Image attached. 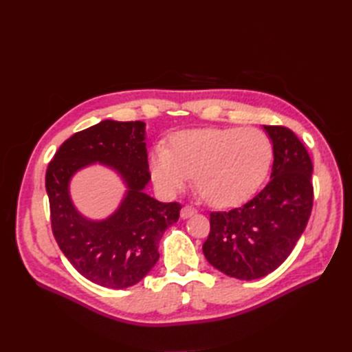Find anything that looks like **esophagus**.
<instances>
[{"mask_svg": "<svg viewBox=\"0 0 352 352\" xmlns=\"http://www.w3.org/2000/svg\"><path fill=\"white\" fill-rule=\"evenodd\" d=\"M195 212H197V210H195L194 207L185 206L182 210H180V217H182V219H188V217H190V216H194Z\"/></svg>", "mask_w": 352, "mask_h": 352, "instance_id": "esophagus-1", "label": "esophagus"}]
</instances>
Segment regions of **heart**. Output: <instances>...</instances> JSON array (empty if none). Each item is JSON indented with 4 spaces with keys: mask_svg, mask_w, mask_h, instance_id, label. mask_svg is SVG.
<instances>
[{
    "mask_svg": "<svg viewBox=\"0 0 352 352\" xmlns=\"http://www.w3.org/2000/svg\"><path fill=\"white\" fill-rule=\"evenodd\" d=\"M150 153V172L160 192L175 195L194 173V184L216 207L235 206L261 184L272 162V142L260 129H194L176 133Z\"/></svg>",
    "mask_w": 352,
    "mask_h": 352,
    "instance_id": "1",
    "label": "heart"
}]
</instances>
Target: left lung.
Segmentation results:
<instances>
[{"mask_svg": "<svg viewBox=\"0 0 352 352\" xmlns=\"http://www.w3.org/2000/svg\"><path fill=\"white\" fill-rule=\"evenodd\" d=\"M273 145L270 182L247 204L210 214L207 261L230 278L260 279L289 257L313 208V163L296 135L264 126Z\"/></svg>", "mask_w": 352, "mask_h": 352, "instance_id": "left-lung-1", "label": "left lung"}]
</instances>
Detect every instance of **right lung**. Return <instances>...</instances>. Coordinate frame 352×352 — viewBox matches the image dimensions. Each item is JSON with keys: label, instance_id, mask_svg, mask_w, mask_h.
<instances>
[{"label": "right lung", "instance_id": "1", "mask_svg": "<svg viewBox=\"0 0 352 352\" xmlns=\"http://www.w3.org/2000/svg\"><path fill=\"white\" fill-rule=\"evenodd\" d=\"M95 162L114 169L126 185L121 206L102 221L85 218L69 197L71 177ZM150 180L144 122L102 120L58 148L45 175L51 228L60 250L83 278L123 289L154 267L158 242L177 221L182 206L148 195Z\"/></svg>", "mask_w": 352, "mask_h": 352}]
</instances>
